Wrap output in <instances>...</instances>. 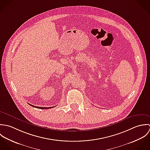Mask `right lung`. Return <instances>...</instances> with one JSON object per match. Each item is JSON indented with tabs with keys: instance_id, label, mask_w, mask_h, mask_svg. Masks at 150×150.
<instances>
[{
	"instance_id": "1",
	"label": "right lung",
	"mask_w": 150,
	"mask_h": 150,
	"mask_svg": "<svg viewBox=\"0 0 150 150\" xmlns=\"http://www.w3.org/2000/svg\"><path fill=\"white\" fill-rule=\"evenodd\" d=\"M30 105H31L32 107H35V108H39V109H47V108H53V107H36V106H34V105H32L31 104H30Z\"/></svg>"
}]
</instances>
